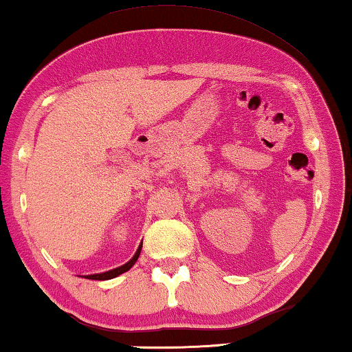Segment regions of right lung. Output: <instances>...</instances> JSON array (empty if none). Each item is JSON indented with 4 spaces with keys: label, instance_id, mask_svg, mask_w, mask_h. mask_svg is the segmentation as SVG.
I'll return each mask as SVG.
<instances>
[{
    "label": "right lung",
    "instance_id": "1",
    "mask_svg": "<svg viewBox=\"0 0 352 352\" xmlns=\"http://www.w3.org/2000/svg\"><path fill=\"white\" fill-rule=\"evenodd\" d=\"M140 250H142V244L138 245L135 255H133L132 258L129 260L126 265L120 266V268L110 270V271H107V273H100V274H91V276H86V277H87V279H94V280H108V279H113V277L120 276V274H122V273H126V271H129V270L132 268L133 265H135V261L138 260V256H140Z\"/></svg>",
    "mask_w": 352,
    "mask_h": 352
}]
</instances>
